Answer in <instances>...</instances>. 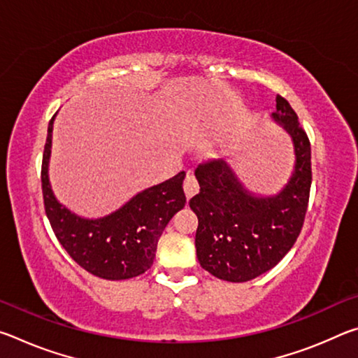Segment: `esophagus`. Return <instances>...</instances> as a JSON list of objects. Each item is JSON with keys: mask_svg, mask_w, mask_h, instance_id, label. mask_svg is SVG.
I'll use <instances>...</instances> for the list:
<instances>
[{"mask_svg": "<svg viewBox=\"0 0 358 358\" xmlns=\"http://www.w3.org/2000/svg\"><path fill=\"white\" fill-rule=\"evenodd\" d=\"M183 187H185V192H186L187 199H191L194 194L199 192V181H197L196 177H194V173L186 175V178L183 181Z\"/></svg>", "mask_w": 358, "mask_h": 358, "instance_id": "obj_1", "label": "esophagus"}]
</instances>
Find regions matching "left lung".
Segmentation results:
<instances>
[{
	"mask_svg": "<svg viewBox=\"0 0 358 358\" xmlns=\"http://www.w3.org/2000/svg\"><path fill=\"white\" fill-rule=\"evenodd\" d=\"M273 118L292 137L295 171L273 197H254L243 189L222 159L199 164L201 191L189 207L197 215V259L202 268L230 282L254 280L280 262L299 238L310 201L311 145L299 117L276 96Z\"/></svg>",
	"mask_w": 358,
	"mask_h": 358,
	"instance_id": "8db88e82",
	"label": "left lung"
}]
</instances>
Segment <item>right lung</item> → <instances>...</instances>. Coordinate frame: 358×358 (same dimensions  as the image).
Listing matches in <instances>:
<instances>
[{
  "label": "right lung",
  "instance_id": "add662e5",
  "mask_svg": "<svg viewBox=\"0 0 358 358\" xmlns=\"http://www.w3.org/2000/svg\"><path fill=\"white\" fill-rule=\"evenodd\" d=\"M55 118V115H53ZM53 118L48 123L42 155V196L45 215L57 238L76 262L98 278L120 281L147 271L156 256L157 240L167 222L185 207V172L137 194L115 213L99 220H83L63 207L48 183Z\"/></svg>",
  "mask_w": 358,
  "mask_h": 358
}]
</instances>
